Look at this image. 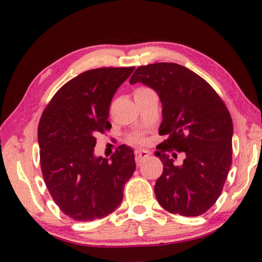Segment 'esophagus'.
Listing matches in <instances>:
<instances>
[{
	"label": "esophagus",
	"instance_id": "34e87169",
	"mask_svg": "<svg viewBox=\"0 0 262 262\" xmlns=\"http://www.w3.org/2000/svg\"><path fill=\"white\" fill-rule=\"evenodd\" d=\"M149 155H151V152L146 151V149H136L135 151V159H136V163L140 164L143 162V160L147 159Z\"/></svg>",
	"mask_w": 262,
	"mask_h": 262
}]
</instances>
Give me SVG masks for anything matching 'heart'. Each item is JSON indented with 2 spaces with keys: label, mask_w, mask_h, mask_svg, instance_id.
Returning a JSON list of instances; mask_svg holds the SVG:
<instances>
[{
  "label": "heart",
  "mask_w": 262,
  "mask_h": 262,
  "mask_svg": "<svg viewBox=\"0 0 262 262\" xmlns=\"http://www.w3.org/2000/svg\"><path fill=\"white\" fill-rule=\"evenodd\" d=\"M151 90H149V89H146V88H141V89H138V90L136 91V93H144V92H149ZM135 93V94H136ZM132 142H134V143H143L144 142V138L142 137V135H134V136H132Z\"/></svg>",
  "instance_id": "obj_1"
}]
</instances>
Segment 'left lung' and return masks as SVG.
I'll return each mask as SVG.
<instances>
[{
    "label": "left lung",
    "mask_w": 262,
    "mask_h": 262,
    "mask_svg": "<svg viewBox=\"0 0 262 262\" xmlns=\"http://www.w3.org/2000/svg\"><path fill=\"white\" fill-rule=\"evenodd\" d=\"M129 83L153 89L162 103L159 134L169 138L155 152L163 163L154 186L159 204L172 214H204L221 196L232 163L233 124L226 105L207 82L179 64L140 66ZM169 148L185 152L181 166L165 153Z\"/></svg>",
    "instance_id": "8db88e82"
}]
</instances>
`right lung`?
<instances>
[{
  "instance_id": "right-lung-1",
  "label": "right lung",
  "mask_w": 262,
  "mask_h": 262,
  "mask_svg": "<svg viewBox=\"0 0 262 262\" xmlns=\"http://www.w3.org/2000/svg\"><path fill=\"white\" fill-rule=\"evenodd\" d=\"M135 68L83 72L59 89L38 126L40 166L54 202L71 219L91 222L120 205L136 169L134 151L121 145L109 160L94 155L97 134L110 129L111 100Z\"/></svg>"
}]
</instances>
